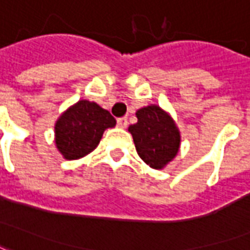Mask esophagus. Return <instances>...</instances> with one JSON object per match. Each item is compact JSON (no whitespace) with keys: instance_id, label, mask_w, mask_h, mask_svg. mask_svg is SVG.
Wrapping results in <instances>:
<instances>
[{"instance_id":"obj_1","label":"esophagus","mask_w":250,"mask_h":250,"mask_svg":"<svg viewBox=\"0 0 250 250\" xmlns=\"http://www.w3.org/2000/svg\"><path fill=\"white\" fill-rule=\"evenodd\" d=\"M118 125H119L120 128H125V127H127V118H125V116H123V118H119V119H118Z\"/></svg>"}]
</instances>
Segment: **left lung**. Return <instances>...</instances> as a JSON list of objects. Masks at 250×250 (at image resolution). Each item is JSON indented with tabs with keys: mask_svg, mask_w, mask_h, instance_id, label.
Returning <instances> with one entry per match:
<instances>
[{
	"mask_svg": "<svg viewBox=\"0 0 250 250\" xmlns=\"http://www.w3.org/2000/svg\"><path fill=\"white\" fill-rule=\"evenodd\" d=\"M138 122L131 125L138 155L150 167L161 170L178 154L181 134L173 118L159 105L151 104L136 111Z\"/></svg>",
	"mask_w": 250,
	"mask_h": 250,
	"instance_id": "left-lung-1",
	"label": "left lung"
}]
</instances>
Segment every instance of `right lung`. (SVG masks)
<instances>
[{
	"instance_id": "obj_1",
	"label": "right lung",
	"mask_w": 250,
	"mask_h": 250,
	"mask_svg": "<svg viewBox=\"0 0 250 250\" xmlns=\"http://www.w3.org/2000/svg\"><path fill=\"white\" fill-rule=\"evenodd\" d=\"M115 125L116 120L107 109L95 102L79 100L55 125L57 150L68 161L85 157L98 147L104 131Z\"/></svg>"
}]
</instances>
